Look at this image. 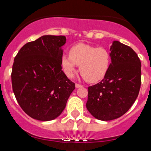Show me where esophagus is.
<instances>
[{
	"mask_svg": "<svg viewBox=\"0 0 151 151\" xmlns=\"http://www.w3.org/2000/svg\"><path fill=\"white\" fill-rule=\"evenodd\" d=\"M75 86H76V88H80V87H82L83 86L81 84H79V83H76Z\"/></svg>",
	"mask_w": 151,
	"mask_h": 151,
	"instance_id": "obj_1",
	"label": "esophagus"
}]
</instances>
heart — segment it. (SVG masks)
I'll return each mask as SVG.
<instances>
[{
    "label": "heart",
    "instance_id": "obj_1",
    "mask_svg": "<svg viewBox=\"0 0 151 151\" xmlns=\"http://www.w3.org/2000/svg\"><path fill=\"white\" fill-rule=\"evenodd\" d=\"M69 54H63L61 64L65 74L72 77L77 65L80 72L90 83L101 81L106 75L111 65V54L104 47H96L79 43L70 48Z\"/></svg>",
    "mask_w": 151,
    "mask_h": 151
}]
</instances>
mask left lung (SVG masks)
<instances>
[{
	"label": "left lung",
	"instance_id": "8db88e82",
	"mask_svg": "<svg viewBox=\"0 0 151 151\" xmlns=\"http://www.w3.org/2000/svg\"><path fill=\"white\" fill-rule=\"evenodd\" d=\"M111 65L99 83L88 87L86 106L94 118L110 121L124 115L137 99L141 83V64L131 47L113 41Z\"/></svg>",
	"mask_w": 151,
	"mask_h": 151
}]
</instances>
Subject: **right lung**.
I'll list each match as a JSON object with an SVG mask.
<instances>
[{"label": "right lung", "mask_w": 151, "mask_h": 151, "mask_svg": "<svg viewBox=\"0 0 151 151\" xmlns=\"http://www.w3.org/2000/svg\"><path fill=\"white\" fill-rule=\"evenodd\" d=\"M64 36H42L25 44L13 65L12 87L18 103L30 117L51 121L65 109L75 84L61 70Z\"/></svg>", "instance_id": "add662e5"}]
</instances>
